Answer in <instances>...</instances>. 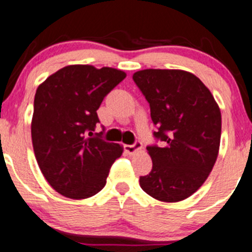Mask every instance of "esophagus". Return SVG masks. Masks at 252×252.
Masks as SVG:
<instances>
[{"mask_svg":"<svg viewBox=\"0 0 252 252\" xmlns=\"http://www.w3.org/2000/svg\"><path fill=\"white\" fill-rule=\"evenodd\" d=\"M142 148H143V144H142V142H139V140H137V142L131 145H124V150H126V152L130 155L135 154L137 152H139Z\"/></svg>","mask_w":252,"mask_h":252,"instance_id":"esophagus-1","label":"esophagus"}]
</instances>
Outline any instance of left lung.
<instances>
[{
  "instance_id": "left-lung-1",
  "label": "left lung",
  "mask_w": 252,
  "mask_h": 252,
  "mask_svg": "<svg viewBox=\"0 0 252 252\" xmlns=\"http://www.w3.org/2000/svg\"><path fill=\"white\" fill-rule=\"evenodd\" d=\"M150 105L161 147L149 145L153 169L142 189L157 200L182 201L208 179L219 154L221 113L208 87L182 69H143L133 74Z\"/></svg>"
}]
</instances>
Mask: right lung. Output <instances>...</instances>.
Segmentation results:
<instances>
[{
    "mask_svg": "<svg viewBox=\"0 0 252 252\" xmlns=\"http://www.w3.org/2000/svg\"><path fill=\"white\" fill-rule=\"evenodd\" d=\"M126 77L123 70L88 64L63 67L39 84L31 124L34 155L53 189L87 199L104 188L109 169L123 153L93 131L104 97Z\"/></svg>",
    "mask_w": 252,
    "mask_h": 252,
    "instance_id": "add662e5",
    "label": "right lung"
}]
</instances>
